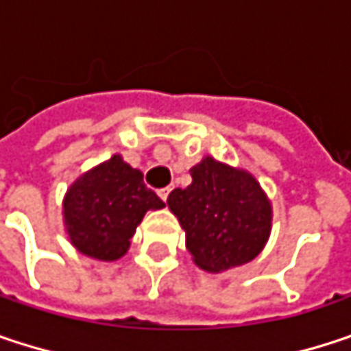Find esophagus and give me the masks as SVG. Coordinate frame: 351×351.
Segmentation results:
<instances>
[{
  "label": "esophagus",
  "instance_id": "1",
  "mask_svg": "<svg viewBox=\"0 0 351 351\" xmlns=\"http://www.w3.org/2000/svg\"><path fill=\"white\" fill-rule=\"evenodd\" d=\"M158 195H160V199H162V201H167V199H169V195H171V186L160 189V191H158Z\"/></svg>",
  "mask_w": 351,
  "mask_h": 351
}]
</instances>
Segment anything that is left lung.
Returning a JSON list of instances; mask_svg holds the SVG:
<instances>
[{
  "label": "left lung",
  "instance_id": "8db88e82",
  "mask_svg": "<svg viewBox=\"0 0 351 351\" xmlns=\"http://www.w3.org/2000/svg\"><path fill=\"white\" fill-rule=\"evenodd\" d=\"M191 176L167 205L184 230L193 262L211 274L252 262L272 232V203L256 176L213 156L197 162Z\"/></svg>",
  "mask_w": 351,
  "mask_h": 351
}]
</instances>
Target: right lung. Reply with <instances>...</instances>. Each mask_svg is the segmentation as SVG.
<instances>
[{
    "label": "right lung",
    "mask_w": 351,
    "mask_h": 351,
    "mask_svg": "<svg viewBox=\"0 0 351 351\" xmlns=\"http://www.w3.org/2000/svg\"><path fill=\"white\" fill-rule=\"evenodd\" d=\"M162 207L158 195L144 184V175L132 169L121 154H113L66 189L64 234L83 256L113 262L128 252L146 211Z\"/></svg>",
    "instance_id": "right-lung-1"
}]
</instances>
